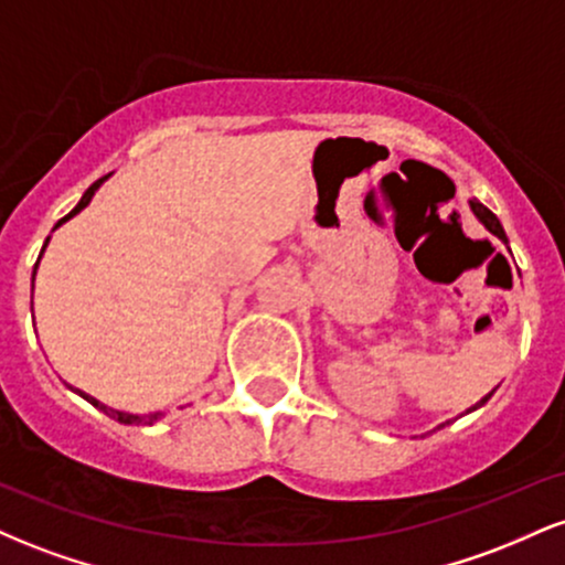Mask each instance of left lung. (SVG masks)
I'll return each mask as SVG.
<instances>
[{
    "mask_svg": "<svg viewBox=\"0 0 565 565\" xmlns=\"http://www.w3.org/2000/svg\"><path fill=\"white\" fill-rule=\"evenodd\" d=\"M470 210H472V215H476L478 220H481L486 231H489V233H494V236H497L499 242H502V244H508V236H504V228H502V223H499L497 215H494V212L489 210V206H483L481 201H476V199H472V201H470ZM491 393H494V391H491ZM491 393H489V395H483V398L478 401V404L472 406V408H468V412H476V408H481V406L486 404V401L491 398Z\"/></svg>",
    "mask_w": 565,
    "mask_h": 565,
    "instance_id": "1",
    "label": "left lung"
}]
</instances>
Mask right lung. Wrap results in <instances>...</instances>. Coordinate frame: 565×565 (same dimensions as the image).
<instances>
[{"label":"right lung","instance_id":"add662e5","mask_svg":"<svg viewBox=\"0 0 565 565\" xmlns=\"http://www.w3.org/2000/svg\"><path fill=\"white\" fill-rule=\"evenodd\" d=\"M103 180H108V174H106V178H100V180H97V183L89 185L87 191H84V196H82L79 204H76L74 210H71L66 217H63V220H57V225H55V228H61V225L66 223V220H71V217H74V215H79V212L84 210V206L89 204V199L95 196V191H97V188L103 185ZM55 228H53V231H55ZM47 244H50V236H47V242H44V246H47ZM44 246H42V255H44ZM42 255H39V257H42ZM36 268H39V260H36V265H34V276H36ZM34 276H31V291H34ZM71 391H74V387H71ZM76 393H79L84 401H89V404H93L95 408H100L103 414H108V417L116 419V423H121V425H153V423H157V419L164 417V412H153V414H129V412H119V408H111V406L100 404V401L93 398V395H87V393H82V391H76Z\"/></svg>","mask_w":565,"mask_h":565}]
</instances>
